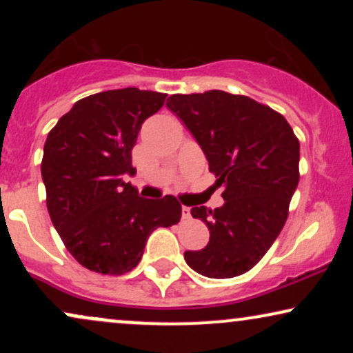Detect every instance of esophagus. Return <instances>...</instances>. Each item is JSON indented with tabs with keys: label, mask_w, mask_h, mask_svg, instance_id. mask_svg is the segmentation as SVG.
<instances>
[{
	"label": "esophagus",
	"mask_w": 353,
	"mask_h": 353,
	"mask_svg": "<svg viewBox=\"0 0 353 353\" xmlns=\"http://www.w3.org/2000/svg\"><path fill=\"white\" fill-rule=\"evenodd\" d=\"M182 219H190V209L182 205Z\"/></svg>",
	"instance_id": "34e87169"
}]
</instances>
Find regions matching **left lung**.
<instances>
[{
  "instance_id": "left-lung-1",
  "label": "left lung",
  "mask_w": 353,
  "mask_h": 353,
  "mask_svg": "<svg viewBox=\"0 0 353 353\" xmlns=\"http://www.w3.org/2000/svg\"><path fill=\"white\" fill-rule=\"evenodd\" d=\"M168 108L196 137L224 185V205L190 209L209 244L185 250L190 269L210 279L245 274L264 257L289 216L299 184L301 144L285 117L247 96L212 91L172 94Z\"/></svg>"
}]
</instances>
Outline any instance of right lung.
Segmentation results:
<instances>
[{
  "mask_svg": "<svg viewBox=\"0 0 353 353\" xmlns=\"http://www.w3.org/2000/svg\"><path fill=\"white\" fill-rule=\"evenodd\" d=\"M165 96L137 88L91 94L46 137L41 176L48 212L70 254L92 272H129L152 230L179 222L176 197L144 199L123 181L136 172L131 152L141 125Z\"/></svg>",
  "mask_w": 353,
  "mask_h": 353,
  "instance_id": "1",
  "label": "right lung"
}]
</instances>
